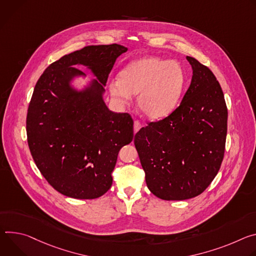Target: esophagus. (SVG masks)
<instances>
[{
  "mask_svg": "<svg viewBox=\"0 0 256 256\" xmlns=\"http://www.w3.org/2000/svg\"><path fill=\"white\" fill-rule=\"evenodd\" d=\"M142 127V124H141L139 121H134V133H136V132H138L139 131V129Z\"/></svg>",
  "mask_w": 256,
  "mask_h": 256,
  "instance_id": "34e87169",
  "label": "esophagus"
}]
</instances>
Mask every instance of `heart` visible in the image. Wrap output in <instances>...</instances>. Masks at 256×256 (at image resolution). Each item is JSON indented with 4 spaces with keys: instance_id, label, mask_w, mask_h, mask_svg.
I'll return each instance as SVG.
<instances>
[{
    "instance_id": "b5f03b06",
    "label": "heart",
    "mask_w": 256,
    "mask_h": 256,
    "mask_svg": "<svg viewBox=\"0 0 256 256\" xmlns=\"http://www.w3.org/2000/svg\"><path fill=\"white\" fill-rule=\"evenodd\" d=\"M119 79L110 80L108 90L119 104H128L137 96V106L150 119H162L178 106L186 86V73L180 63L144 56L129 63Z\"/></svg>"
}]
</instances>
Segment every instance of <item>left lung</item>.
<instances>
[{
    "label": "left lung",
    "mask_w": 256,
    "mask_h": 256,
    "mask_svg": "<svg viewBox=\"0 0 256 256\" xmlns=\"http://www.w3.org/2000/svg\"><path fill=\"white\" fill-rule=\"evenodd\" d=\"M193 75L178 108L150 122L134 138L146 182L164 200L202 194L220 168L226 137V110L220 85L210 69L186 56Z\"/></svg>",
    "instance_id": "obj_1"
}]
</instances>
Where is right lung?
I'll use <instances>...</instances> for the list:
<instances>
[{"label": "right lung", "instance_id": "add662e5", "mask_svg": "<svg viewBox=\"0 0 256 256\" xmlns=\"http://www.w3.org/2000/svg\"><path fill=\"white\" fill-rule=\"evenodd\" d=\"M127 48L88 46L52 63L38 80L26 117L27 142L48 184L77 200H94L112 186L119 150L133 139L128 112H114L102 100L110 72ZM88 66L98 78L77 92L70 86Z\"/></svg>", "mask_w": 256, "mask_h": 256}]
</instances>
